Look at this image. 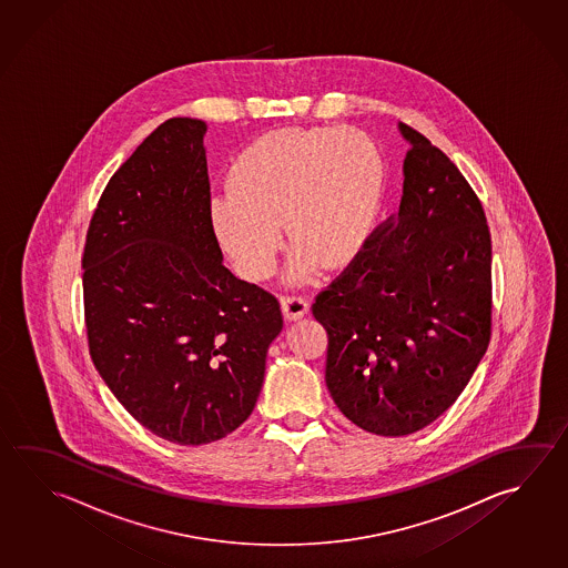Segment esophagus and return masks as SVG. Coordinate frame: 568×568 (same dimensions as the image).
<instances>
[{
  "label": "esophagus",
  "mask_w": 568,
  "mask_h": 568,
  "mask_svg": "<svg viewBox=\"0 0 568 568\" xmlns=\"http://www.w3.org/2000/svg\"><path fill=\"white\" fill-rule=\"evenodd\" d=\"M280 306H282V314L284 318L290 322L300 321L308 314V302L302 296H282L280 298Z\"/></svg>",
  "instance_id": "34e87169"
}]
</instances>
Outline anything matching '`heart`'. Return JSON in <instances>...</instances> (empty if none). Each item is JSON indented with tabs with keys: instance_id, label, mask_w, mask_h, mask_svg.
I'll list each match as a JSON object with an SVG mask.
<instances>
[{
	"instance_id": "obj_1",
	"label": "heart",
	"mask_w": 568,
	"mask_h": 568,
	"mask_svg": "<svg viewBox=\"0 0 568 568\" xmlns=\"http://www.w3.org/2000/svg\"><path fill=\"white\" fill-rule=\"evenodd\" d=\"M386 168L378 148L356 130L284 128L247 145L230 170L232 192L212 197L217 240L246 280L268 278L284 244L296 256L290 278L346 266L381 210Z\"/></svg>"
}]
</instances>
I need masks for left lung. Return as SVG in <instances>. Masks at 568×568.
Masks as SVG:
<instances>
[{"instance_id": "left-lung-1", "label": "left lung", "mask_w": 568, "mask_h": 568, "mask_svg": "<svg viewBox=\"0 0 568 568\" xmlns=\"http://www.w3.org/2000/svg\"><path fill=\"white\" fill-rule=\"evenodd\" d=\"M400 210L312 304L328 332L326 386L364 430L406 436L446 413L490 342L493 244L450 158L398 124Z\"/></svg>"}]
</instances>
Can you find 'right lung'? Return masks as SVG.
I'll return each instance as SVG.
<instances>
[{
    "instance_id": "right-lung-1",
    "label": "right lung",
    "mask_w": 568,
    "mask_h": 568,
    "mask_svg": "<svg viewBox=\"0 0 568 568\" xmlns=\"http://www.w3.org/2000/svg\"><path fill=\"white\" fill-rule=\"evenodd\" d=\"M206 130L172 118L135 148L103 190L82 258L93 366L138 423L186 446L252 414L282 331L278 300L222 264Z\"/></svg>"
}]
</instances>
